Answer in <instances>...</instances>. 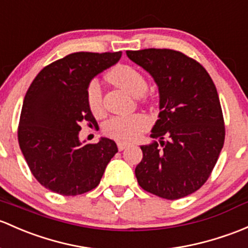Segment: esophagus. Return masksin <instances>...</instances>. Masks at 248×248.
Masks as SVG:
<instances>
[{"label": "esophagus", "mask_w": 248, "mask_h": 248, "mask_svg": "<svg viewBox=\"0 0 248 248\" xmlns=\"http://www.w3.org/2000/svg\"><path fill=\"white\" fill-rule=\"evenodd\" d=\"M128 147V145L124 144V142H117V148H119V151H124V148Z\"/></svg>", "instance_id": "1"}]
</instances>
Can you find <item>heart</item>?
<instances>
[{
  "instance_id": "obj_1",
  "label": "heart",
  "mask_w": 248,
  "mask_h": 248,
  "mask_svg": "<svg viewBox=\"0 0 248 248\" xmlns=\"http://www.w3.org/2000/svg\"><path fill=\"white\" fill-rule=\"evenodd\" d=\"M111 83L122 88L133 96H141L148 88L147 79L139 70L131 65H117L108 74ZM87 103L93 115H100L103 110L102 89L96 79H91L87 87ZM148 119L141 114L128 116H113L103 124L106 137L120 142H131L139 138L148 128Z\"/></svg>"
}]
</instances>
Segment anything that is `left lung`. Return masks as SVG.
Listing matches in <instances>:
<instances>
[{
  "mask_svg": "<svg viewBox=\"0 0 248 248\" xmlns=\"http://www.w3.org/2000/svg\"><path fill=\"white\" fill-rule=\"evenodd\" d=\"M159 88V119L141 146L135 168L138 183L165 200L197 191L212 174L225 142V120L217 91L207 70L186 54L169 48L127 51Z\"/></svg>",
  "mask_w": 248,
  "mask_h": 248,
  "instance_id": "obj_1",
  "label": "left lung"
}]
</instances>
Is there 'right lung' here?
I'll return each mask as SVG.
<instances>
[{"instance_id": "1", "label": "right lung", "mask_w": 248, "mask_h": 248, "mask_svg": "<svg viewBox=\"0 0 248 248\" xmlns=\"http://www.w3.org/2000/svg\"><path fill=\"white\" fill-rule=\"evenodd\" d=\"M121 54L71 53L44 67L28 88L17 139L31 172L46 189L76 196L100 184L117 146L107 138L82 144L78 133L82 124H97L87 103L88 83Z\"/></svg>"}]
</instances>
